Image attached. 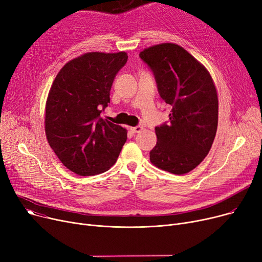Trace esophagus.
Instances as JSON below:
<instances>
[{"mask_svg": "<svg viewBox=\"0 0 262 262\" xmlns=\"http://www.w3.org/2000/svg\"><path fill=\"white\" fill-rule=\"evenodd\" d=\"M142 129H143V127L140 126V125H137V126H135V127H130V132H132L133 134L140 133Z\"/></svg>", "mask_w": 262, "mask_h": 262, "instance_id": "esophagus-1", "label": "esophagus"}]
</instances>
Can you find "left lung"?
<instances>
[{
	"mask_svg": "<svg viewBox=\"0 0 262 262\" xmlns=\"http://www.w3.org/2000/svg\"><path fill=\"white\" fill-rule=\"evenodd\" d=\"M152 70L160 98L171 105L170 121L155 127L157 143L149 160L161 170L186 174L207 156L217 128V94L213 80L191 54L174 43L140 52Z\"/></svg>",
	"mask_w": 262,
	"mask_h": 262,
	"instance_id": "1",
	"label": "left lung"
}]
</instances>
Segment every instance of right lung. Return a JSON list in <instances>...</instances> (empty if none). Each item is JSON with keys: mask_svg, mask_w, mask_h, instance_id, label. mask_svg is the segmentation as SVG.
<instances>
[{"mask_svg": "<svg viewBox=\"0 0 262 262\" xmlns=\"http://www.w3.org/2000/svg\"><path fill=\"white\" fill-rule=\"evenodd\" d=\"M127 58L125 52L87 53L67 62L53 81L46 105V135L63 166L77 175L109 170L127 139L125 128L101 118Z\"/></svg>", "mask_w": 262, "mask_h": 262, "instance_id": "obj_1", "label": "right lung"}]
</instances>
